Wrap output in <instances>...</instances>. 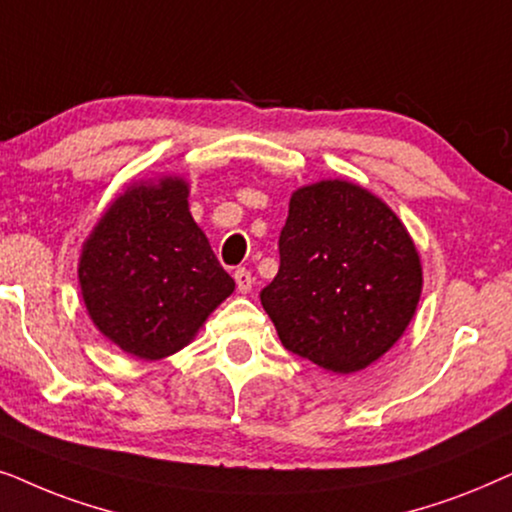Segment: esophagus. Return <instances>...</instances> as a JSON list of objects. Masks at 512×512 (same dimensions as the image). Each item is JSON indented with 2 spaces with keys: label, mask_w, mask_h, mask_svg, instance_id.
I'll list each match as a JSON object with an SVG mask.
<instances>
[{
  "label": "esophagus",
  "mask_w": 512,
  "mask_h": 512,
  "mask_svg": "<svg viewBox=\"0 0 512 512\" xmlns=\"http://www.w3.org/2000/svg\"><path fill=\"white\" fill-rule=\"evenodd\" d=\"M234 281H236L238 292H241V295H248V292L252 290V283H255V278H252L248 269H236L234 271Z\"/></svg>",
  "instance_id": "obj_1"
}]
</instances>
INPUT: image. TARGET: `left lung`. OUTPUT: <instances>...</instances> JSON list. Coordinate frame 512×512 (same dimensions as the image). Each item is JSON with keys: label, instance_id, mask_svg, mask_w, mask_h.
Instances as JSON below:
<instances>
[{"label": "left lung", "instance_id": "obj_1", "mask_svg": "<svg viewBox=\"0 0 512 512\" xmlns=\"http://www.w3.org/2000/svg\"><path fill=\"white\" fill-rule=\"evenodd\" d=\"M278 250L260 299L285 349L353 374L405 335L424 269L403 220L370 189L339 177L295 189Z\"/></svg>", "mask_w": 512, "mask_h": 512}]
</instances>
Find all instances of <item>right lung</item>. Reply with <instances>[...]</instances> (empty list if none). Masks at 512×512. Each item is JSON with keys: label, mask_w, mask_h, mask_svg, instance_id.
Instances as JSON below:
<instances>
[{"label": "right lung", "mask_w": 512, "mask_h": 512, "mask_svg": "<svg viewBox=\"0 0 512 512\" xmlns=\"http://www.w3.org/2000/svg\"><path fill=\"white\" fill-rule=\"evenodd\" d=\"M79 288L100 335L161 360L194 342L236 283L189 213V182H131L102 210L79 255Z\"/></svg>", "instance_id": "obj_1"}]
</instances>
